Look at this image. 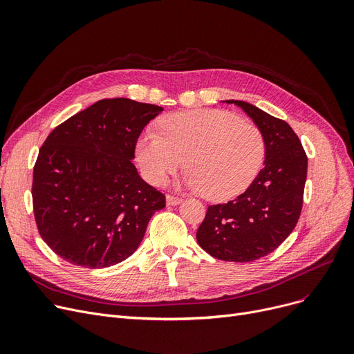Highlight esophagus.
<instances>
[{
    "mask_svg": "<svg viewBox=\"0 0 354 354\" xmlns=\"http://www.w3.org/2000/svg\"><path fill=\"white\" fill-rule=\"evenodd\" d=\"M182 202V198L175 196V195H167L166 196V203L167 205H178V203Z\"/></svg>",
    "mask_w": 354,
    "mask_h": 354,
    "instance_id": "esophagus-1",
    "label": "esophagus"
}]
</instances>
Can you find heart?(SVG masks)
<instances>
[{
	"instance_id": "b5f03b06",
	"label": "heart",
	"mask_w": 354,
	"mask_h": 354,
	"mask_svg": "<svg viewBox=\"0 0 354 354\" xmlns=\"http://www.w3.org/2000/svg\"><path fill=\"white\" fill-rule=\"evenodd\" d=\"M266 140L258 126L227 110L180 111L162 119L159 135L136 145L143 176L162 185L187 160V185L211 201L244 192L264 163Z\"/></svg>"
}]
</instances>
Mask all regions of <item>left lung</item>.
I'll use <instances>...</instances> for the list:
<instances>
[{
	"label": "left lung",
	"instance_id": "left-lung-1",
	"mask_svg": "<svg viewBox=\"0 0 354 354\" xmlns=\"http://www.w3.org/2000/svg\"><path fill=\"white\" fill-rule=\"evenodd\" d=\"M243 109L263 132L264 167L244 194L209 205L196 231L201 248L222 261L250 263L280 247L303 209L307 155L291 126L247 102Z\"/></svg>",
	"mask_w": 354,
	"mask_h": 354
}]
</instances>
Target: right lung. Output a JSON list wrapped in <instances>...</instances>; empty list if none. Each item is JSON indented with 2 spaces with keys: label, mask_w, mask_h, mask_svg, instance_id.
Here are the masks:
<instances>
[{
  "label": "right lung",
  "mask_w": 354,
  "mask_h": 354,
  "mask_svg": "<svg viewBox=\"0 0 354 354\" xmlns=\"http://www.w3.org/2000/svg\"><path fill=\"white\" fill-rule=\"evenodd\" d=\"M163 109L103 99L55 127L32 172V209L46 244L67 263L104 268L132 255L162 192L132 163L145 126Z\"/></svg>",
  "instance_id": "right-lung-1"
}]
</instances>
